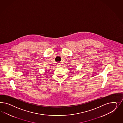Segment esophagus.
<instances>
[{"instance_id":"34e87169","label":"esophagus","mask_w":123,"mask_h":123,"mask_svg":"<svg viewBox=\"0 0 123 123\" xmlns=\"http://www.w3.org/2000/svg\"><path fill=\"white\" fill-rule=\"evenodd\" d=\"M60 65H61L60 64H59V66H60Z\"/></svg>"}]
</instances>
